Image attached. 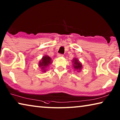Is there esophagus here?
Returning a JSON list of instances; mask_svg holds the SVG:
<instances>
[{"mask_svg": "<svg viewBox=\"0 0 120 120\" xmlns=\"http://www.w3.org/2000/svg\"><path fill=\"white\" fill-rule=\"evenodd\" d=\"M57 56L59 57V58H60V57L63 56V55L61 54H58V56Z\"/></svg>", "mask_w": 120, "mask_h": 120, "instance_id": "1", "label": "esophagus"}]
</instances>
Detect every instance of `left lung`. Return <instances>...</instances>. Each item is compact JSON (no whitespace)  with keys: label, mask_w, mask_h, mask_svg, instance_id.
<instances>
[{"label":"left lung","mask_w":120,"mask_h":120,"mask_svg":"<svg viewBox=\"0 0 120 120\" xmlns=\"http://www.w3.org/2000/svg\"><path fill=\"white\" fill-rule=\"evenodd\" d=\"M73 68L75 71H77V72H80L82 68V65L81 62L78 59V58H74L72 60Z\"/></svg>","instance_id":"1"}]
</instances>
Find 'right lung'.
<instances>
[{
    "instance_id": "right-lung-1",
    "label": "right lung",
    "mask_w": 120,
    "mask_h": 120,
    "mask_svg": "<svg viewBox=\"0 0 120 120\" xmlns=\"http://www.w3.org/2000/svg\"><path fill=\"white\" fill-rule=\"evenodd\" d=\"M52 62V59L49 55H45L43 56L38 64V66L40 67V71L42 72H46L47 71V68L49 67V65L51 64Z\"/></svg>"
}]
</instances>
